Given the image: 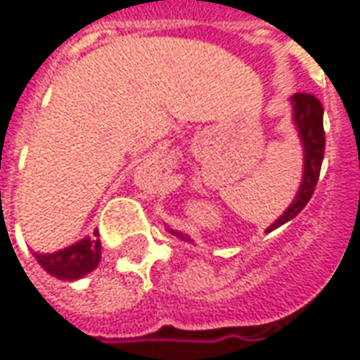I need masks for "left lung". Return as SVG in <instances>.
Returning <instances> with one entry per match:
<instances>
[{
	"label": "left lung",
	"mask_w": 360,
	"mask_h": 360,
	"mask_svg": "<svg viewBox=\"0 0 360 360\" xmlns=\"http://www.w3.org/2000/svg\"><path fill=\"white\" fill-rule=\"evenodd\" d=\"M293 102V121L301 136L302 148H304V173H302V183L299 193L295 196L293 204L283 212V216L276 219V224H271L266 231L270 233L279 226L287 224L289 219H293L299 212L309 204V200L314 195L318 177H320V167L324 160V108L314 94L309 92H297L291 98ZM173 235H179L181 239H187L185 235L172 231Z\"/></svg>",
	"instance_id": "obj_1"
}]
</instances>
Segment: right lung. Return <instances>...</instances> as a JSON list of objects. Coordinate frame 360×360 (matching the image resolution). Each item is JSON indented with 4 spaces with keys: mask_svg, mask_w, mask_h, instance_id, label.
Masks as SVG:
<instances>
[{
    "mask_svg": "<svg viewBox=\"0 0 360 360\" xmlns=\"http://www.w3.org/2000/svg\"><path fill=\"white\" fill-rule=\"evenodd\" d=\"M34 258L40 262L44 270L56 276L59 279H79L86 276L100 264L102 258V243L98 239V231L92 239H82L51 255H38L34 252Z\"/></svg>",
    "mask_w": 360,
    "mask_h": 360,
    "instance_id": "1",
    "label": "right lung"
}]
</instances>
